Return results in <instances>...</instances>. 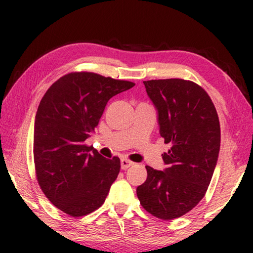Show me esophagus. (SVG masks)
I'll use <instances>...</instances> for the list:
<instances>
[{
	"label": "esophagus",
	"mask_w": 253,
	"mask_h": 253,
	"mask_svg": "<svg viewBox=\"0 0 253 253\" xmlns=\"http://www.w3.org/2000/svg\"><path fill=\"white\" fill-rule=\"evenodd\" d=\"M132 165H133V162L130 161L129 159H126V158L121 159V168H122V169L129 168V167H131V166H132Z\"/></svg>",
	"instance_id": "34e87169"
}]
</instances>
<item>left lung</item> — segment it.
<instances>
[{
	"mask_svg": "<svg viewBox=\"0 0 253 253\" xmlns=\"http://www.w3.org/2000/svg\"><path fill=\"white\" fill-rule=\"evenodd\" d=\"M144 85L158 110L160 136L170 150L162 154L165 170L146 166L147 178L137 196L152 215L172 220L205 196L219 157V117L210 95L196 83L170 78Z\"/></svg>",
	"mask_w": 253,
	"mask_h": 253,
	"instance_id": "1",
	"label": "left lung"
}]
</instances>
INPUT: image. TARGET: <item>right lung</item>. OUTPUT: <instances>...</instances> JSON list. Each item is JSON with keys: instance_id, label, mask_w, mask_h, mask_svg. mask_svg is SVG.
I'll list each match as a JSON object with an SVG mask.
<instances>
[{"instance_id": "obj_1", "label": "right lung", "mask_w": 253, "mask_h": 253, "mask_svg": "<svg viewBox=\"0 0 253 253\" xmlns=\"http://www.w3.org/2000/svg\"><path fill=\"white\" fill-rule=\"evenodd\" d=\"M132 82L94 72H71L54 83L38 107L33 157L37 179L49 202L68 215L84 216L105 203L117 178V157L103 158L85 144L107 102Z\"/></svg>"}]
</instances>
